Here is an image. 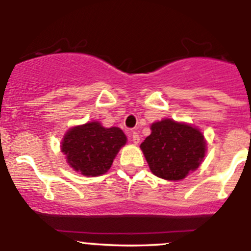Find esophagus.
I'll list each match as a JSON object with an SVG mask.
<instances>
[{
  "mask_svg": "<svg viewBox=\"0 0 251 251\" xmlns=\"http://www.w3.org/2000/svg\"><path fill=\"white\" fill-rule=\"evenodd\" d=\"M130 138H131V141H132V142L135 143V145H138V143H140V135H138L137 132H132V133H131Z\"/></svg>",
  "mask_w": 251,
  "mask_h": 251,
  "instance_id": "34e87169",
  "label": "esophagus"
}]
</instances>
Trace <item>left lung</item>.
I'll return each instance as SVG.
<instances>
[{"label": "left lung", "mask_w": 251, "mask_h": 251, "mask_svg": "<svg viewBox=\"0 0 251 251\" xmlns=\"http://www.w3.org/2000/svg\"><path fill=\"white\" fill-rule=\"evenodd\" d=\"M140 148L155 176L175 181L200 167L207 142L196 126L167 118L151 125V135Z\"/></svg>", "instance_id": "obj_1"}]
</instances>
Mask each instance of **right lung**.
<instances>
[{"label": "right lung", "instance_id": "add662e5", "mask_svg": "<svg viewBox=\"0 0 251 251\" xmlns=\"http://www.w3.org/2000/svg\"><path fill=\"white\" fill-rule=\"evenodd\" d=\"M127 137L119 127H104L89 121L69 128L61 141V152L75 172L84 176H99L110 169Z\"/></svg>", "mask_w": 251, "mask_h": 251}]
</instances>
